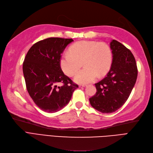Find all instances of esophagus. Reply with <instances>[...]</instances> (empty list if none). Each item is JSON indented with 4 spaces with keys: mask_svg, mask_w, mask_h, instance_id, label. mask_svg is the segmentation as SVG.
I'll return each mask as SVG.
<instances>
[{
    "mask_svg": "<svg viewBox=\"0 0 153 153\" xmlns=\"http://www.w3.org/2000/svg\"><path fill=\"white\" fill-rule=\"evenodd\" d=\"M86 85H79L80 88H84V87H86Z\"/></svg>",
    "mask_w": 153,
    "mask_h": 153,
    "instance_id": "34e87169",
    "label": "esophagus"
}]
</instances>
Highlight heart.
I'll return each mask as SVG.
<instances>
[{
    "mask_svg": "<svg viewBox=\"0 0 153 153\" xmlns=\"http://www.w3.org/2000/svg\"><path fill=\"white\" fill-rule=\"evenodd\" d=\"M113 53L107 44L92 40H82L73 44L69 52L63 53L59 63L63 73L69 76L74 75L83 63L84 69L78 72L74 81L79 84L93 82L102 76L110 69Z\"/></svg>",
    "mask_w": 153,
    "mask_h": 153,
    "instance_id": "heart-1",
    "label": "heart"
}]
</instances>
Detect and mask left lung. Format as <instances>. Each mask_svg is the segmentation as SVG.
<instances>
[{"label":"left lung","mask_w":153,"mask_h":153,"mask_svg":"<svg viewBox=\"0 0 153 153\" xmlns=\"http://www.w3.org/2000/svg\"><path fill=\"white\" fill-rule=\"evenodd\" d=\"M113 53L111 69L107 76L95 84L97 91L90 98L95 109L111 113L120 108L128 99L136 82L137 68L131 51L117 40L110 43Z\"/></svg>","instance_id":"left-lung-1"}]
</instances>
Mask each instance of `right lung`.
<instances>
[{
    "label": "right lung",
    "instance_id": "add662e5",
    "mask_svg": "<svg viewBox=\"0 0 153 153\" xmlns=\"http://www.w3.org/2000/svg\"><path fill=\"white\" fill-rule=\"evenodd\" d=\"M72 39L51 37L30 47L23 63L26 88L40 109L56 113L70 101L79 86L64 74L60 67L61 54ZM62 83V87L56 84Z\"/></svg>",
    "mask_w": 153,
    "mask_h": 153
}]
</instances>
